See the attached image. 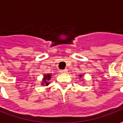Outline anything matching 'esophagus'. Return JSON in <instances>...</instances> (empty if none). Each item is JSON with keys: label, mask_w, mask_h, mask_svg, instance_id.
<instances>
[{"label": "esophagus", "mask_w": 123, "mask_h": 123, "mask_svg": "<svg viewBox=\"0 0 123 123\" xmlns=\"http://www.w3.org/2000/svg\"><path fill=\"white\" fill-rule=\"evenodd\" d=\"M60 71H61V73H67V69H62Z\"/></svg>", "instance_id": "esophagus-1"}]
</instances>
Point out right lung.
<instances>
[{
    "mask_svg": "<svg viewBox=\"0 0 123 123\" xmlns=\"http://www.w3.org/2000/svg\"><path fill=\"white\" fill-rule=\"evenodd\" d=\"M51 78V76L50 75H45L44 76V78H43V82H44V84H45V86H48L49 84V82L48 81H49V80Z\"/></svg>",
    "mask_w": 123,
    "mask_h": 123,
    "instance_id": "1",
    "label": "right lung"
}]
</instances>
